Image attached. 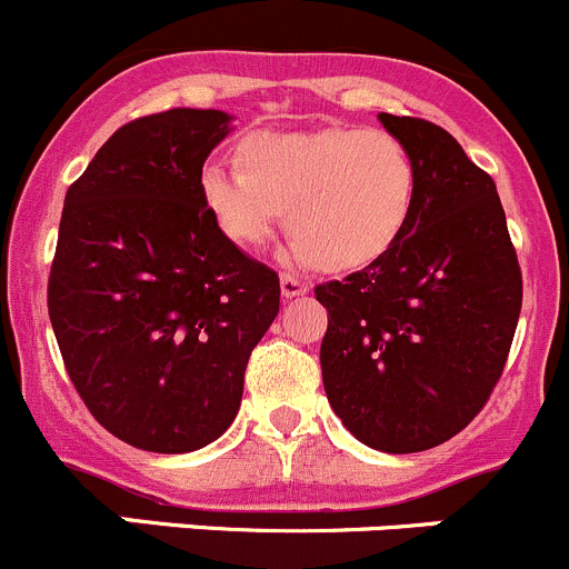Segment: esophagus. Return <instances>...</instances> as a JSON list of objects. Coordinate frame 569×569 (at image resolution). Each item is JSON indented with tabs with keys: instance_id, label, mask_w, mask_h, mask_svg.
I'll return each mask as SVG.
<instances>
[{
	"instance_id": "34e87169",
	"label": "esophagus",
	"mask_w": 569,
	"mask_h": 569,
	"mask_svg": "<svg viewBox=\"0 0 569 569\" xmlns=\"http://www.w3.org/2000/svg\"><path fill=\"white\" fill-rule=\"evenodd\" d=\"M280 291H283V297H300L308 291V283L302 278H297V274H280Z\"/></svg>"
}]
</instances>
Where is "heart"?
I'll return each mask as SVG.
<instances>
[{
	"instance_id": "obj_1",
	"label": "heart",
	"mask_w": 569,
	"mask_h": 569,
	"mask_svg": "<svg viewBox=\"0 0 569 569\" xmlns=\"http://www.w3.org/2000/svg\"><path fill=\"white\" fill-rule=\"evenodd\" d=\"M237 162L206 164L200 198L220 231L244 248L267 244L289 209L297 258L369 267L399 242L416 209V162L391 131H250Z\"/></svg>"
}]
</instances>
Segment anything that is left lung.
Segmentation results:
<instances>
[{
    "instance_id": "8db88e82",
    "label": "left lung",
    "mask_w": 569,
    "mask_h": 569,
    "mask_svg": "<svg viewBox=\"0 0 569 569\" xmlns=\"http://www.w3.org/2000/svg\"><path fill=\"white\" fill-rule=\"evenodd\" d=\"M418 170L399 242L313 289L327 308L321 380L343 427L377 451L412 455L462 432L507 366L523 274L496 181L423 118L380 112Z\"/></svg>"
}]
</instances>
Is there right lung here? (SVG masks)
<instances>
[{
  "label": "right lung",
  "mask_w": 569,
  "mask_h": 569,
  "mask_svg": "<svg viewBox=\"0 0 569 569\" xmlns=\"http://www.w3.org/2000/svg\"><path fill=\"white\" fill-rule=\"evenodd\" d=\"M228 120L220 109L131 120L66 192L49 274L57 347L96 421L142 451L220 438L278 317V272L244 256L200 198Z\"/></svg>",
  "instance_id": "1"
}]
</instances>
